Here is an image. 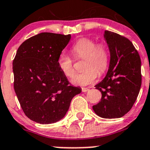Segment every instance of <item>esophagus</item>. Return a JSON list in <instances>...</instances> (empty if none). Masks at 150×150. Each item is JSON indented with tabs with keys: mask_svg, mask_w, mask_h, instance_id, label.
I'll return each instance as SVG.
<instances>
[{
	"mask_svg": "<svg viewBox=\"0 0 150 150\" xmlns=\"http://www.w3.org/2000/svg\"><path fill=\"white\" fill-rule=\"evenodd\" d=\"M88 88H82V91L83 92H86V91H88Z\"/></svg>",
	"mask_w": 150,
	"mask_h": 150,
	"instance_id": "esophagus-1",
	"label": "esophagus"
}]
</instances>
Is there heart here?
Returning <instances> with one entry per match:
<instances>
[{
  "label": "heart",
  "instance_id": "heart-1",
  "mask_svg": "<svg viewBox=\"0 0 150 150\" xmlns=\"http://www.w3.org/2000/svg\"><path fill=\"white\" fill-rule=\"evenodd\" d=\"M72 53L75 59H83V72L77 73L71 80L72 84L87 86L97 79L98 72L103 73L107 69L109 62V51L104 43L96 44L94 40L81 38L72 47ZM58 67L61 72L68 78L74 75L73 61L65 53L59 54L57 59Z\"/></svg>",
  "mask_w": 150,
  "mask_h": 150
}]
</instances>
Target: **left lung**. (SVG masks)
<instances>
[{"label":"left lung","instance_id":"left-lung-1","mask_svg":"<svg viewBox=\"0 0 150 150\" xmlns=\"http://www.w3.org/2000/svg\"><path fill=\"white\" fill-rule=\"evenodd\" d=\"M104 39L110 52L106 76L95 85L101 100L92 106L102 118H120L132 108L142 85L140 56L133 43L124 36L105 30Z\"/></svg>","mask_w":150,"mask_h":150}]
</instances>
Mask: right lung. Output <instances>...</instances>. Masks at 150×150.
Here are the masks:
<instances>
[{"instance_id":"1","label":"right lung","mask_w":150,"mask_h":150,"mask_svg":"<svg viewBox=\"0 0 150 150\" xmlns=\"http://www.w3.org/2000/svg\"><path fill=\"white\" fill-rule=\"evenodd\" d=\"M71 35L39 33L19 47L13 61L14 88L25 114L40 124L64 117L72 99L81 88L69 86L57 59Z\"/></svg>"}]
</instances>
